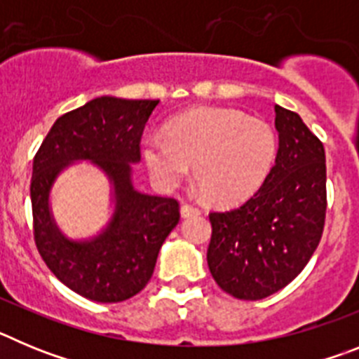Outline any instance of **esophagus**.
I'll return each instance as SVG.
<instances>
[{"label": "esophagus", "mask_w": 359, "mask_h": 359, "mask_svg": "<svg viewBox=\"0 0 359 359\" xmlns=\"http://www.w3.org/2000/svg\"><path fill=\"white\" fill-rule=\"evenodd\" d=\"M199 214H201V210H199L196 205H192V203H183L182 205L183 217H190V215H199Z\"/></svg>", "instance_id": "1"}]
</instances>
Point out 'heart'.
Wrapping results in <instances>:
<instances>
[{"instance_id": "heart-1", "label": "heart", "mask_w": 359, "mask_h": 359, "mask_svg": "<svg viewBox=\"0 0 359 359\" xmlns=\"http://www.w3.org/2000/svg\"><path fill=\"white\" fill-rule=\"evenodd\" d=\"M277 135L268 122L236 109H194L167 126L165 138L145 140L149 172L163 187H176L194 167L205 198L231 205L264 183L277 158Z\"/></svg>"}]
</instances>
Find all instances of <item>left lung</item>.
<instances>
[{
  "label": "left lung",
  "instance_id": "1",
  "mask_svg": "<svg viewBox=\"0 0 359 359\" xmlns=\"http://www.w3.org/2000/svg\"><path fill=\"white\" fill-rule=\"evenodd\" d=\"M278 152L255 194L210 212L207 261L217 286L241 300L286 287L315 253L327 210L325 149L294 111L275 106Z\"/></svg>",
  "mask_w": 359,
  "mask_h": 359
}]
</instances>
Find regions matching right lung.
<instances>
[{
    "mask_svg": "<svg viewBox=\"0 0 359 359\" xmlns=\"http://www.w3.org/2000/svg\"><path fill=\"white\" fill-rule=\"evenodd\" d=\"M158 102L95 98L59 116L34 156L30 198L37 252L62 284L95 302H122L140 293L180 221L177 199L140 194L131 185L129 163L140 161L142 133ZM73 159H93L116 185V215L90 243L65 240L49 215V187Z\"/></svg>",
    "mask_w": 359,
    "mask_h": 359,
    "instance_id": "1",
    "label": "right lung"
}]
</instances>
